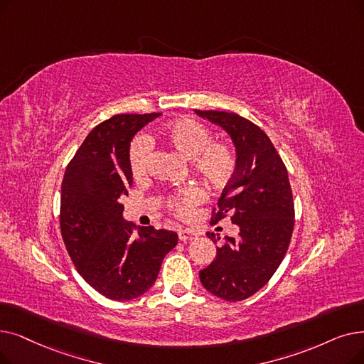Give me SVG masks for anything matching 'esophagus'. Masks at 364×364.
Instances as JSON below:
<instances>
[{
	"label": "esophagus",
	"instance_id": "1",
	"mask_svg": "<svg viewBox=\"0 0 364 364\" xmlns=\"http://www.w3.org/2000/svg\"><path fill=\"white\" fill-rule=\"evenodd\" d=\"M178 238L180 241L183 242H187V241H192V240H196L198 238V233L192 229H183L178 232Z\"/></svg>",
	"mask_w": 364,
	"mask_h": 364
}]
</instances>
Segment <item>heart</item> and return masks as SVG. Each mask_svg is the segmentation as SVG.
<instances>
[{
  "instance_id": "b5f03b06",
  "label": "heart",
  "mask_w": 364,
  "mask_h": 364,
  "mask_svg": "<svg viewBox=\"0 0 364 364\" xmlns=\"http://www.w3.org/2000/svg\"><path fill=\"white\" fill-rule=\"evenodd\" d=\"M165 143L191 159L196 176L211 188L226 187L235 176L236 154L233 149L221 141H211L213 135L200 122L184 117L172 122L162 131ZM129 169L132 177L139 180L147 173L150 161V141L147 136H136L129 149ZM203 195L195 186H188L168 199V208L180 218H188L202 202Z\"/></svg>"
}]
</instances>
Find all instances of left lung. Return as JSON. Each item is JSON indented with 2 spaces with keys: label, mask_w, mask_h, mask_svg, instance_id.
Returning a JSON list of instances; mask_svg holds the SVG:
<instances>
[{
  "label": "left lung",
  "mask_w": 364,
  "mask_h": 364,
  "mask_svg": "<svg viewBox=\"0 0 364 364\" xmlns=\"http://www.w3.org/2000/svg\"><path fill=\"white\" fill-rule=\"evenodd\" d=\"M221 126L236 147V171L213 210L211 225L230 215L238 238L217 247V256L199 272L202 286L217 297L238 302L259 291L286 256L294 228V202L272 141L248 119L214 109H195ZM214 244L215 233H207Z\"/></svg>",
  "instance_id": "8db88e82"
}]
</instances>
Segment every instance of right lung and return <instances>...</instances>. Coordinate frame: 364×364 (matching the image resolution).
Here are the masks:
<instances>
[{
	"label": "right lung",
	"instance_id": "1",
	"mask_svg": "<svg viewBox=\"0 0 364 364\" xmlns=\"http://www.w3.org/2000/svg\"><path fill=\"white\" fill-rule=\"evenodd\" d=\"M161 113L116 114L89 132L70 161L60 187V233L85 281L112 300L144 294L164 257L177 245L176 232L153 226L134 235L120 198L132 184V136Z\"/></svg>",
	"mask_w": 364,
	"mask_h": 364
}]
</instances>
